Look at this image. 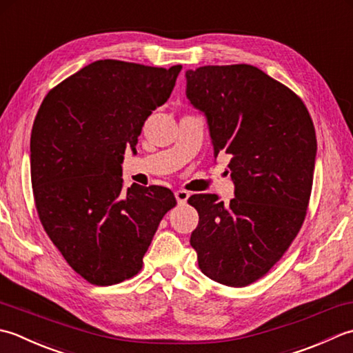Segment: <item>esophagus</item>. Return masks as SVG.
Masks as SVG:
<instances>
[{
	"label": "esophagus",
	"mask_w": 353,
	"mask_h": 353,
	"mask_svg": "<svg viewBox=\"0 0 353 353\" xmlns=\"http://www.w3.org/2000/svg\"><path fill=\"white\" fill-rule=\"evenodd\" d=\"M175 198L178 201V204H185V201L189 199V192H187V190H176Z\"/></svg>",
	"instance_id": "obj_1"
}]
</instances>
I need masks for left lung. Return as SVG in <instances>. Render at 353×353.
Masks as SVG:
<instances>
[{
  "label": "left lung",
  "mask_w": 353,
  "mask_h": 353,
  "mask_svg": "<svg viewBox=\"0 0 353 353\" xmlns=\"http://www.w3.org/2000/svg\"><path fill=\"white\" fill-rule=\"evenodd\" d=\"M187 97L208 121L214 157L232 155L234 198L192 195L190 245L207 277L242 288L262 279L299 234L311 198L317 139L296 92L247 63L189 70Z\"/></svg>",
  "instance_id": "1"
}]
</instances>
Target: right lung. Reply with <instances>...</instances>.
I'll list each match as a JSON object with an SVG mask.
<instances>
[{
	"instance_id": "1",
	"label": "right lung",
	"mask_w": 353,
	"mask_h": 353,
	"mask_svg": "<svg viewBox=\"0 0 353 353\" xmlns=\"http://www.w3.org/2000/svg\"><path fill=\"white\" fill-rule=\"evenodd\" d=\"M181 65L96 61L48 91L30 139L36 212L63 259L86 282L134 277L176 199L166 187L125 189L121 161L146 119L170 97Z\"/></svg>"
}]
</instances>
